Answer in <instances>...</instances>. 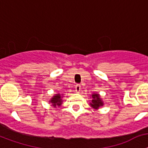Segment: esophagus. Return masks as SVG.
<instances>
[{
	"instance_id": "esophagus-1",
	"label": "esophagus",
	"mask_w": 148,
	"mask_h": 148,
	"mask_svg": "<svg viewBox=\"0 0 148 148\" xmlns=\"http://www.w3.org/2000/svg\"><path fill=\"white\" fill-rule=\"evenodd\" d=\"M80 89H81V86H80V85L79 84H77L75 86V92L77 93H79L80 92Z\"/></svg>"
}]
</instances>
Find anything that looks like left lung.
Returning a JSON list of instances; mask_svg holds the SVG:
<instances>
[{
  "label": "left lung",
  "instance_id": "left-lung-1",
  "mask_svg": "<svg viewBox=\"0 0 148 148\" xmlns=\"http://www.w3.org/2000/svg\"><path fill=\"white\" fill-rule=\"evenodd\" d=\"M92 98L93 100L92 101V103H90V105L95 109H97L100 106H103V101L100 98V95L98 94H93L92 95Z\"/></svg>",
  "mask_w": 148,
  "mask_h": 148
}]
</instances>
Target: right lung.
<instances>
[{
  "label": "right lung",
  "mask_w": 148,
  "mask_h": 148,
  "mask_svg": "<svg viewBox=\"0 0 148 148\" xmlns=\"http://www.w3.org/2000/svg\"><path fill=\"white\" fill-rule=\"evenodd\" d=\"M50 102L52 103V105L53 106H60L62 103L61 95H60V94H58V95H56L53 96V98H51V100Z\"/></svg>",
  "instance_id": "add662e5"
}]
</instances>
